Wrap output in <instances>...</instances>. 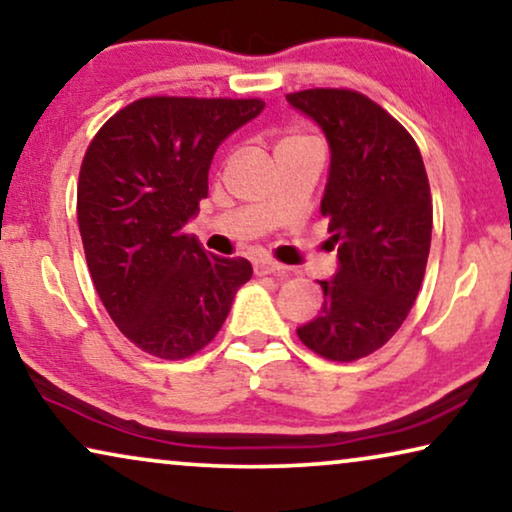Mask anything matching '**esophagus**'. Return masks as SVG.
I'll use <instances>...</instances> for the list:
<instances>
[{
	"label": "esophagus",
	"mask_w": 512,
	"mask_h": 512,
	"mask_svg": "<svg viewBox=\"0 0 512 512\" xmlns=\"http://www.w3.org/2000/svg\"><path fill=\"white\" fill-rule=\"evenodd\" d=\"M287 266L280 262H273V259H257L255 262V273L257 276H287Z\"/></svg>",
	"instance_id": "esophagus-1"
}]
</instances>
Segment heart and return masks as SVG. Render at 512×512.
Instances as JSON below:
<instances>
[{
    "instance_id": "heart-1",
    "label": "heart",
    "mask_w": 512,
    "mask_h": 512,
    "mask_svg": "<svg viewBox=\"0 0 512 512\" xmlns=\"http://www.w3.org/2000/svg\"><path fill=\"white\" fill-rule=\"evenodd\" d=\"M297 139H304V136H285V139L283 141H280V143H287V141H297ZM280 143H278V146H280Z\"/></svg>"
}]
</instances>
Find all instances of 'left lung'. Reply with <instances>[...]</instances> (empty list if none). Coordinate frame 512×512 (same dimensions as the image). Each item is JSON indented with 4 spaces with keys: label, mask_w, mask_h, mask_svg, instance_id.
Here are the masks:
<instances>
[{
    "label": "left lung",
    "mask_w": 512,
    "mask_h": 512,
    "mask_svg": "<svg viewBox=\"0 0 512 512\" xmlns=\"http://www.w3.org/2000/svg\"><path fill=\"white\" fill-rule=\"evenodd\" d=\"M287 102L327 134L320 213L341 262L318 280L325 306L297 336L315 355L355 362L397 334L420 292L434 222L429 178L408 129L362 92L313 88Z\"/></svg>",
    "instance_id": "left-lung-1"
}]
</instances>
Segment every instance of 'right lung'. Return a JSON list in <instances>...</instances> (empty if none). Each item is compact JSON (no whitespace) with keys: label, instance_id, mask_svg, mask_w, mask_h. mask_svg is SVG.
Listing matches in <instances>:
<instances>
[{"label":"right lung","instance_id":"right-lung-1","mask_svg":"<svg viewBox=\"0 0 512 512\" xmlns=\"http://www.w3.org/2000/svg\"><path fill=\"white\" fill-rule=\"evenodd\" d=\"M262 99L143 97L85 150L76 213L85 259L111 320L148 355L185 359L225 325L248 259L208 255L185 222L208 194V167Z\"/></svg>","mask_w":512,"mask_h":512}]
</instances>
